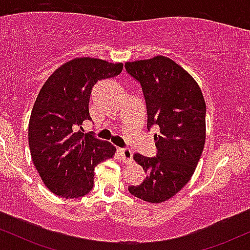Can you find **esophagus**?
I'll list each match as a JSON object with an SVG mask.
<instances>
[{
	"label": "esophagus",
	"mask_w": 250,
	"mask_h": 250,
	"mask_svg": "<svg viewBox=\"0 0 250 250\" xmlns=\"http://www.w3.org/2000/svg\"><path fill=\"white\" fill-rule=\"evenodd\" d=\"M119 154L120 156H121L122 161L125 163H130L131 160H133V153H131L130 149H127V148L119 149Z\"/></svg>",
	"instance_id": "1"
}]
</instances>
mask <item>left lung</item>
<instances>
[{"label": "left lung", "instance_id": "1", "mask_svg": "<svg viewBox=\"0 0 250 250\" xmlns=\"http://www.w3.org/2000/svg\"><path fill=\"white\" fill-rule=\"evenodd\" d=\"M125 69L142 87L148 129L159 128L156 156L134 154L147 177L128 190L146 202L161 203L179 193L196 169L206 142V102L193 76L169 57L125 62Z\"/></svg>", "mask_w": 250, "mask_h": 250}]
</instances>
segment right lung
<instances>
[{
    "label": "right lung",
    "mask_w": 250,
    "mask_h": 250,
    "mask_svg": "<svg viewBox=\"0 0 250 250\" xmlns=\"http://www.w3.org/2000/svg\"><path fill=\"white\" fill-rule=\"evenodd\" d=\"M122 69V63L77 57L57 68L40 90L28 140L37 173L57 196L76 199L88 194L94 186V169L115 154L110 142L81 130L83 121L90 120L91 89Z\"/></svg>",
    "instance_id": "obj_1"
}]
</instances>
